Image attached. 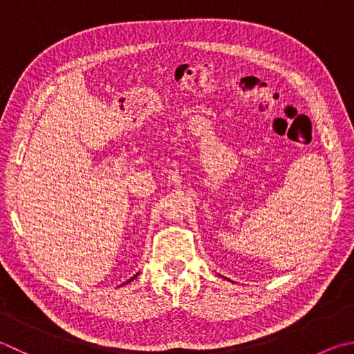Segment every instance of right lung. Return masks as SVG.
<instances>
[{"label": "right lung", "instance_id": "obj_1", "mask_svg": "<svg viewBox=\"0 0 354 354\" xmlns=\"http://www.w3.org/2000/svg\"><path fill=\"white\" fill-rule=\"evenodd\" d=\"M133 279H134V277H133ZM133 279H131V280H133Z\"/></svg>", "mask_w": 354, "mask_h": 354}]
</instances>
